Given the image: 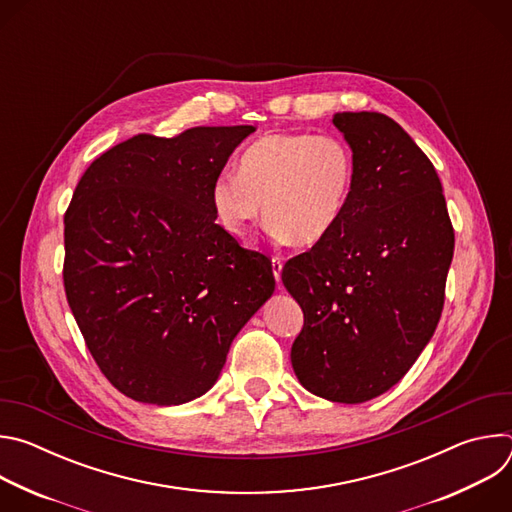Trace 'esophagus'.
I'll return each mask as SVG.
<instances>
[{
    "instance_id": "34e87169",
    "label": "esophagus",
    "mask_w": 512,
    "mask_h": 512,
    "mask_svg": "<svg viewBox=\"0 0 512 512\" xmlns=\"http://www.w3.org/2000/svg\"><path fill=\"white\" fill-rule=\"evenodd\" d=\"M271 269H273V275H275V281L279 283L281 281V269H283V263L279 257H273L271 259Z\"/></svg>"
}]
</instances>
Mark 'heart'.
Returning <instances> with one entry per match:
<instances>
[{
    "label": "heart",
    "instance_id": "b5f03b06",
    "mask_svg": "<svg viewBox=\"0 0 512 512\" xmlns=\"http://www.w3.org/2000/svg\"><path fill=\"white\" fill-rule=\"evenodd\" d=\"M356 184V156L334 133H271L249 143L239 174L210 188L218 225L245 239L263 218L279 241L316 245L342 221Z\"/></svg>",
    "mask_w": 512,
    "mask_h": 512
}]
</instances>
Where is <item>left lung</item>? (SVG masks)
<instances>
[{"label": "left lung", "mask_w": 512, "mask_h": 512, "mask_svg": "<svg viewBox=\"0 0 512 512\" xmlns=\"http://www.w3.org/2000/svg\"><path fill=\"white\" fill-rule=\"evenodd\" d=\"M332 123L356 156V184L338 227L281 271L304 312L291 367L318 397L364 403L399 383L433 336L454 227L433 164L399 123L371 111Z\"/></svg>", "instance_id": "left-lung-1"}]
</instances>
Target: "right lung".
I'll use <instances>...</instances> for the list:
<instances>
[{"mask_svg":"<svg viewBox=\"0 0 512 512\" xmlns=\"http://www.w3.org/2000/svg\"><path fill=\"white\" fill-rule=\"evenodd\" d=\"M253 125L133 135L83 174L64 214V291L109 383L152 405L204 395L271 298V261L229 235L210 188Z\"/></svg>","mask_w":512,"mask_h":512,"instance_id":"add662e5","label":"right lung"}]
</instances>
